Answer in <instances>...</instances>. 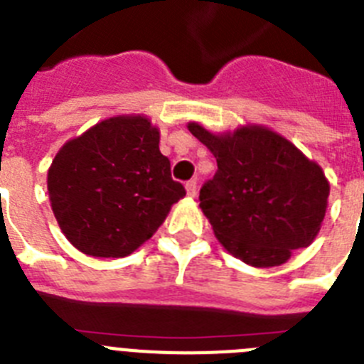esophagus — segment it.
Listing matches in <instances>:
<instances>
[{
	"label": "esophagus",
	"mask_w": 364,
	"mask_h": 364,
	"mask_svg": "<svg viewBox=\"0 0 364 364\" xmlns=\"http://www.w3.org/2000/svg\"><path fill=\"white\" fill-rule=\"evenodd\" d=\"M186 193H188L189 197H195L197 195V180L193 178L189 182H186Z\"/></svg>",
	"instance_id": "obj_1"
}]
</instances>
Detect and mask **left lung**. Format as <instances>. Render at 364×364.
I'll list each match as a JSON object with an SVG mask.
<instances>
[{"instance_id": "left-lung-1", "label": "left lung", "mask_w": 364, "mask_h": 364, "mask_svg": "<svg viewBox=\"0 0 364 364\" xmlns=\"http://www.w3.org/2000/svg\"><path fill=\"white\" fill-rule=\"evenodd\" d=\"M188 129L217 159L198 198L228 253L253 268H273L314 242L330 195L319 164L266 125L211 133L189 122Z\"/></svg>"}]
</instances>
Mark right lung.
I'll use <instances>...</instances> for the list:
<instances>
[{
    "mask_svg": "<svg viewBox=\"0 0 364 364\" xmlns=\"http://www.w3.org/2000/svg\"><path fill=\"white\" fill-rule=\"evenodd\" d=\"M144 114H117L67 140L47 173L53 213L85 255L120 259L149 240L186 197Z\"/></svg>",
    "mask_w": 364,
    "mask_h": 364,
    "instance_id": "obj_1",
    "label": "right lung"
}]
</instances>
